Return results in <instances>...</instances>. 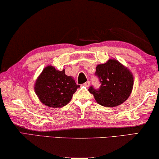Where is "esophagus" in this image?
<instances>
[{
  "label": "esophagus",
  "mask_w": 159,
  "mask_h": 159,
  "mask_svg": "<svg viewBox=\"0 0 159 159\" xmlns=\"http://www.w3.org/2000/svg\"><path fill=\"white\" fill-rule=\"evenodd\" d=\"M89 84H90V82L89 81H87V82H86L84 84V86H86V87H88L89 86Z\"/></svg>",
  "instance_id": "obj_1"
}]
</instances>
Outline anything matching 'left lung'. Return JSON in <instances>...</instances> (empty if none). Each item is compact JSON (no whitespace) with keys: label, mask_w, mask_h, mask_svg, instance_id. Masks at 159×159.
<instances>
[{"label":"left lung","mask_w":159,"mask_h":159,"mask_svg":"<svg viewBox=\"0 0 159 159\" xmlns=\"http://www.w3.org/2000/svg\"><path fill=\"white\" fill-rule=\"evenodd\" d=\"M95 75L99 80L100 88L96 89L91 86L89 92L98 104L116 107L128 98L133 88V76L119 61L109 59L106 63L98 65Z\"/></svg>","instance_id":"8db88e82"}]
</instances>
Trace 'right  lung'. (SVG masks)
I'll use <instances>...</instances> for the list:
<instances>
[{"mask_svg":"<svg viewBox=\"0 0 159 159\" xmlns=\"http://www.w3.org/2000/svg\"><path fill=\"white\" fill-rule=\"evenodd\" d=\"M79 87L73 78L66 75L65 70L59 71L51 66L43 70L34 84L39 99L44 105L52 108L67 105Z\"/></svg>","mask_w":159,"mask_h":159,"instance_id":"obj_1","label":"right lung"}]
</instances>
